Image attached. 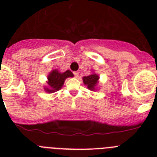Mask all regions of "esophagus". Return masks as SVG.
Here are the masks:
<instances>
[{
    "mask_svg": "<svg viewBox=\"0 0 157 157\" xmlns=\"http://www.w3.org/2000/svg\"><path fill=\"white\" fill-rule=\"evenodd\" d=\"M74 75H75V77L78 78V75H79V73H78V71H75L74 72Z\"/></svg>",
    "mask_w": 157,
    "mask_h": 157,
    "instance_id": "obj_1",
    "label": "esophagus"
}]
</instances>
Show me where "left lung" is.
Masks as SVG:
<instances>
[{
    "mask_svg": "<svg viewBox=\"0 0 157 157\" xmlns=\"http://www.w3.org/2000/svg\"><path fill=\"white\" fill-rule=\"evenodd\" d=\"M99 79V76L97 74L90 75L82 78L83 83L87 86V88L90 90H96V87L98 85V82Z\"/></svg>",
    "mask_w": 157,
    "mask_h": 157,
    "instance_id": "1",
    "label": "left lung"
}]
</instances>
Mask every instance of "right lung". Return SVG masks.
Segmentation results:
<instances>
[{"label": "right lung", "instance_id": "obj_1", "mask_svg": "<svg viewBox=\"0 0 157 157\" xmlns=\"http://www.w3.org/2000/svg\"><path fill=\"white\" fill-rule=\"evenodd\" d=\"M73 76L74 75L69 70L63 73H60L57 70H52L48 75L47 84L48 87H45V90L50 94L59 90L63 86L65 79L69 77H73Z\"/></svg>", "mask_w": 157, "mask_h": 157}]
</instances>
